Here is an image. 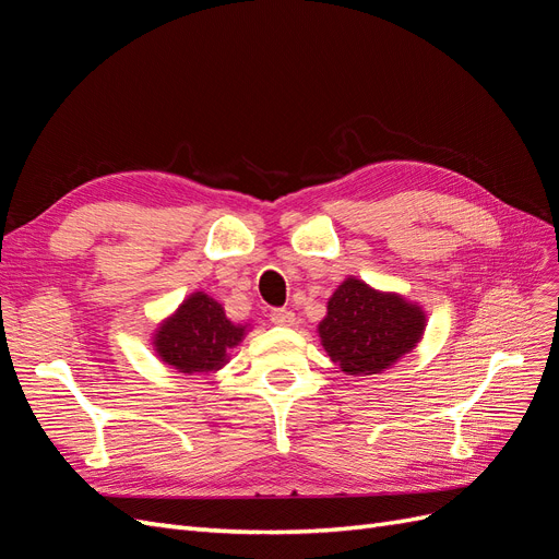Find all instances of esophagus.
Masks as SVG:
<instances>
[{
	"mask_svg": "<svg viewBox=\"0 0 559 559\" xmlns=\"http://www.w3.org/2000/svg\"><path fill=\"white\" fill-rule=\"evenodd\" d=\"M270 321H273V324H277V326H294L296 314L292 310H286V308H277V310L270 312Z\"/></svg>",
	"mask_w": 559,
	"mask_h": 559,
	"instance_id": "obj_1",
	"label": "esophagus"
}]
</instances>
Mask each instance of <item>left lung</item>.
Here are the masks:
<instances>
[{
  "mask_svg": "<svg viewBox=\"0 0 559 559\" xmlns=\"http://www.w3.org/2000/svg\"><path fill=\"white\" fill-rule=\"evenodd\" d=\"M427 314L401 294L378 292L347 277L319 321L321 345L345 376L364 378L392 368L425 335Z\"/></svg>",
  "mask_w": 559,
  "mask_h": 559,
  "instance_id": "1",
  "label": "left lung"
}]
</instances>
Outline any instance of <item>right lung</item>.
<instances>
[{
    "mask_svg": "<svg viewBox=\"0 0 559 559\" xmlns=\"http://www.w3.org/2000/svg\"><path fill=\"white\" fill-rule=\"evenodd\" d=\"M247 326L233 324L222 302L195 292L154 333L158 359L179 373H210L228 364V352L242 343Z\"/></svg>",
    "mask_w": 559,
    "mask_h": 559,
    "instance_id": "1",
    "label": "right lung"
}]
</instances>
